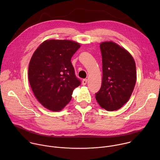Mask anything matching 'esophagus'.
Masks as SVG:
<instances>
[{"label": "esophagus", "instance_id": "34e87169", "mask_svg": "<svg viewBox=\"0 0 160 160\" xmlns=\"http://www.w3.org/2000/svg\"><path fill=\"white\" fill-rule=\"evenodd\" d=\"M87 79H83V80H82V84H83V85H85L87 84Z\"/></svg>", "mask_w": 160, "mask_h": 160}]
</instances>
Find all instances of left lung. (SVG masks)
<instances>
[{
    "mask_svg": "<svg viewBox=\"0 0 160 160\" xmlns=\"http://www.w3.org/2000/svg\"><path fill=\"white\" fill-rule=\"evenodd\" d=\"M100 49L102 79L96 99L102 108L115 111L132 95L136 82L135 62L127 51L112 42H102Z\"/></svg>",
    "mask_w": 160,
    "mask_h": 160,
    "instance_id": "1",
    "label": "left lung"
}]
</instances>
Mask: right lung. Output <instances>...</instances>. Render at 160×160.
<instances>
[{
  "instance_id": "1",
  "label": "right lung",
  "mask_w": 160,
  "mask_h": 160,
  "mask_svg": "<svg viewBox=\"0 0 160 160\" xmlns=\"http://www.w3.org/2000/svg\"><path fill=\"white\" fill-rule=\"evenodd\" d=\"M80 48L67 40H45L33 53L29 64L28 80L37 100L52 111L61 110L81 84L71 59Z\"/></svg>"
}]
</instances>
